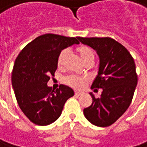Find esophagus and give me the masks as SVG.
<instances>
[{
    "mask_svg": "<svg viewBox=\"0 0 147 147\" xmlns=\"http://www.w3.org/2000/svg\"><path fill=\"white\" fill-rule=\"evenodd\" d=\"M74 94L77 95V96H79V95L83 94V92H81V91H75V92H74Z\"/></svg>",
    "mask_w": 147,
    "mask_h": 147,
    "instance_id": "obj_1",
    "label": "esophagus"
}]
</instances>
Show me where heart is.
Listing matches in <instances>:
<instances>
[{"mask_svg": "<svg viewBox=\"0 0 147 147\" xmlns=\"http://www.w3.org/2000/svg\"><path fill=\"white\" fill-rule=\"evenodd\" d=\"M76 51H77L80 58L82 59V61L84 62L85 63L88 62H92L94 58V52L89 46L80 45L76 48ZM65 58H66V52L62 51L59 53L58 59H57V63H58V67H62L63 65ZM64 81L69 86L75 88V89H79L83 86L85 79L84 77H80V76H77V75H70V76H68L67 78H65Z\"/></svg>", "mask_w": 147, "mask_h": 147, "instance_id": "obj_1", "label": "heart"}]
</instances>
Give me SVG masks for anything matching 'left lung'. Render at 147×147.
<instances>
[{
	"mask_svg": "<svg viewBox=\"0 0 147 147\" xmlns=\"http://www.w3.org/2000/svg\"><path fill=\"white\" fill-rule=\"evenodd\" d=\"M94 49L100 58L98 75L91 89H102L100 98L89 93L93 102L84 115L93 125L110 126L130 106L137 85L136 64L129 51L111 37H78Z\"/></svg>",
	"mask_w": 147,
	"mask_h": 147,
	"instance_id": "obj_1",
	"label": "left lung"
}]
</instances>
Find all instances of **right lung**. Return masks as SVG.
<instances>
[{
	"instance_id": "obj_1",
	"label": "right lung",
	"mask_w": 147,
	"mask_h": 147,
	"mask_svg": "<svg viewBox=\"0 0 147 147\" xmlns=\"http://www.w3.org/2000/svg\"><path fill=\"white\" fill-rule=\"evenodd\" d=\"M79 43L78 37L47 33L29 42L16 58L11 84L16 101L35 125H47L57 121L65 102L74 96V90L68 86L61 84L54 90L47 84L49 76H54L61 51Z\"/></svg>"
}]
</instances>
